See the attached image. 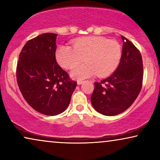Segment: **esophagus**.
Wrapping results in <instances>:
<instances>
[{"mask_svg":"<svg viewBox=\"0 0 160 160\" xmlns=\"http://www.w3.org/2000/svg\"><path fill=\"white\" fill-rule=\"evenodd\" d=\"M84 81H82V80H78V81H77V84H78V85L82 84V83H84Z\"/></svg>","mask_w":160,"mask_h":160,"instance_id":"obj_1","label":"esophagus"}]
</instances>
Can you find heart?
I'll list each match as a JSON object with an SVG mask.
<instances>
[{
	"label": "heart",
	"instance_id": "obj_1",
	"mask_svg": "<svg viewBox=\"0 0 160 160\" xmlns=\"http://www.w3.org/2000/svg\"><path fill=\"white\" fill-rule=\"evenodd\" d=\"M73 47L61 46L57 50L58 62L65 68H71L84 58L86 62L74 67L71 76L77 79L97 75H110L119 66L122 55V46L118 41L102 36H92L76 39Z\"/></svg>",
	"mask_w": 160,
	"mask_h": 160
}]
</instances>
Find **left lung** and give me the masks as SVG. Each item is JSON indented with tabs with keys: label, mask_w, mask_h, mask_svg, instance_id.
<instances>
[{
	"label": "left lung",
	"mask_w": 160,
	"mask_h": 160,
	"mask_svg": "<svg viewBox=\"0 0 160 160\" xmlns=\"http://www.w3.org/2000/svg\"><path fill=\"white\" fill-rule=\"evenodd\" d=\"M123 41L119 66L112 75L95 82L91 102L98 112L115 116L126 111L138 96L143 84V68L141 52L128 38Z\"/></svg>",
	"instance_id": "left-lung-1"
}]
</instances>
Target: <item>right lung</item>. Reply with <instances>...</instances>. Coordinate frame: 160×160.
<instances>
[{"label": "right lung", "mask_w": 160, "mask_h": 160, "mask_svg": "<svg viewBox=\"0 0 160 160\" xmlns=\"http://www.w3.org/2000/svg\"><path fill=\"white\" fill-rule=\"evenodd\" d=\"M57 36L47 32L28 41L17 65L23 98L34 110L47 116L60 114L68 108L77 84L57 62Z\"/></svg>", "instance_id": "add662e5"}]
</instances>
